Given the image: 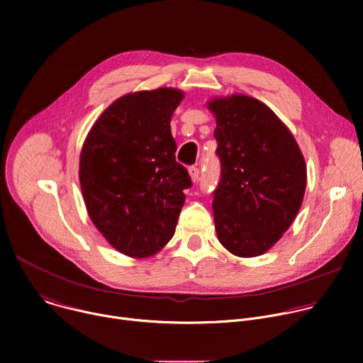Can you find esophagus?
Here are the masks:
<instances>
[{"label":"esophagus","instance_id":"esophagus-1","mask_svg":"<svg viewBox=\"0 0 363 363\" xmlns=\"http://www.w3.org/2000/svg\"><path fill=\"white\" fill-rule=\"evenodd\" d=\"M188 174H189V177H191V181H192V182L198 181V177H199V169H198L196 167H189V168H188Z\"/></svg>","mask_w":363,"mask_h":363}]
</instances>
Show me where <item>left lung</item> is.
<instances>
[{
	"instance_id": "obj_1",
	"label": "left lung",
	"mask_w": 363,
	"mask_h": 363,
	"mask_svg": "<svg viewBox=\"0 0 363 363\" xmlns=\"http://www.w3.org/2000/svg\"><path fill=\"white\" fill-rule=\"evenodd\" d=\"M221 181L213 211L220 242L237 257L269 251L294 221L306 191L303 153L279 116L245 94L213 97Z\"/></svg>"
}]
</instances>
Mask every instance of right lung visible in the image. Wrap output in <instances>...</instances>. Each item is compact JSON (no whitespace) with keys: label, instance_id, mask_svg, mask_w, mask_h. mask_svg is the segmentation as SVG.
I'll return each mask as SVG.
<instances>
[{"label":"right lung","instance_id":"obj_1","mask_svg":"<svg viewBox=\"0 0 363 363\" xmlns=\"http://www.w3.org/2000/svg\"><path fill=\"white\" fill-rule=\"evenodd\" d=\"M184 99L174 87L116 99L89 130L79 164L87 214L119 252L145 258L174 237L191 186L175 161L171 118Z\"/></svg>","mask_w":363,"mask_h":363}]
</instances>
